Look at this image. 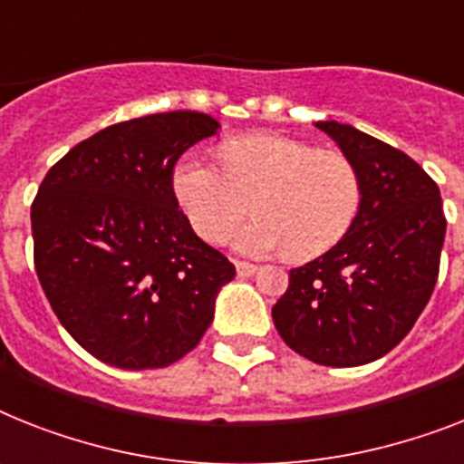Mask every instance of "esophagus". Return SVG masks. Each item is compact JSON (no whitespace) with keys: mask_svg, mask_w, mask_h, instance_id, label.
I'll return each mask as SVG.
<instances>
[{"mask_svg":"<svg viewBox=\"0 0 464 464\" xmlns=\"http://www.w3.org/2000/svg\"><path fill=\"white\" fill-rule=\"evenodd\" d=\"M237 266V275L239 277H251V275L258 273V266H254V263H246V260H235Z\"/></svg>","mask_w":464,"mask_h":464,"instance_id":"esophagus-1","label":"esophagus"}]
</instances>
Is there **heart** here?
<instances>
[{"instance_id": "1", "label": "heart", "mask_w": 464, "mask_h": 464, "mask_svg": "<svg viewBox=\"0 0 464 464\" xmlns=\"http://www.w3.org/2000/svg\"><path fill=\"white\" fill-rule=\"evenodd\" d=\"M218 156L223 170L187 154L170 175L179 208L206 241H223L254 206L258 218L237 235V246L285 248L286 258L308 260L334 248L361 213L362 178L342 151L258 132L223 141Z\"/></svg>"}]
</instances>
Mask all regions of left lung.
Segmentation results:
<instances>
[{"mask_svg": "<svg viewBox=\"0 0 464 464\" xmlns=\"http://www.w3.org/2000/svg\"><path fill=\"white\" fill-rule=\"evenodd\" d=\"M317 128L358 166L362 206L334 248L289 270L273 320L298 355L355 367L396 348L430 304L446 216L439 185L401 149L336 121Z\"/></svg>", "mask_w": 464, "mask_h": 464, "instance_id": "1", "label": "left lung"}]
</instances>
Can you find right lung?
I'll list each match as a JSON object with an SVG mask.
<instances>
[{
    "instance_id": "add662e5",
    "label": "right lung",
    "mask_w": 464,
    "mask_h": 464,
    "mask_svg": "<svg viewBox=\"0 0 464 464\" xmlns=\"http://www.w3.org/2000/svg\"><path fill=\"white\" fill-rule=\"evenodd\" d=\"M220 128L170 111L99 130L56 160L30 208L33 258L68 334L106 365L168 367L201 342L235 266L191 229L172 168Z\"/></svg>"
}]
</instances>
